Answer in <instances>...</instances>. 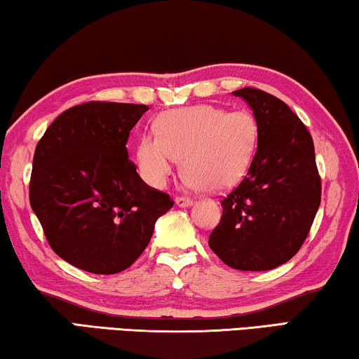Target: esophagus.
<instances>
[{"label":"esophagus","mask_w":359,"mask_h":359,"mask_svg":"<svg viewBox=\"0 0 359 359\" xmlns=\"http://www.w3.org/2000/svg\"><path fill=\"white\" fill-rule=\"evenodd\" d=\"M175 202L178 207H189V205H192V201L189 197H176Z\"/></svg>","instance_id":"1"}]
</instances>
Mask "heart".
<instances>
[{
	"label": "heart",
	"instance_id": "obj_1",
	"mask_svg": "<svg viewBox=\"0 0 359 359\" xmlns=\"http://www.w3.org/2000/svg\"><path fill=\"white\" fill-rule=\"evenodd\" d=\"M256 141L257 124L250 113L196 104L158 116L156 133L140 138L135 157L141 178L152 187L165 186L184 158L191 183L216 192L243 175Z\"/></svg>",
	"mask_w": 359,
	"mask_h": 359
}]
</instances>
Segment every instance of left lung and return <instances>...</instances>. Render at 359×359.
Instances as JSON below:
<instances>
[{"mask_svg":"<svg viewBox=\"0 0 359 359\" xmlns=\"http://www.w3.org/2000/svg\"><path fill=\"white\" fill-rule=\"evenodd\" d=\"M250 104L257 148L245 178L221 202L208 245L237 270H270L291 259L307 238L321 202L312 135L290 107L270 93L232 92Z\"/></svg>","mask_w":359,"mask_h":359,"instance_id":"left-lung-1","label":"left lung"}]
</instances>
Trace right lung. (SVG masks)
I'll return each mask as SVG.
<instances>
[{
    "instance_id": "add662e5",
    "label": "right lung",
    "mask_w": 359,
    "mask_h": 359,
    "mask_svg": "<svg viewBox=\"0 0 359 359\" xmlns=\"http://www.w3.org/2000/svg\"><path fill=\"white\" fill-rule=\"evenodd\" d=\"M146 104L89 102L47 127L33 157L30 205L63 261L90 273H119L148 246L173 207L128 161L127 140Z\"/></svg>"
}]
</instances>
